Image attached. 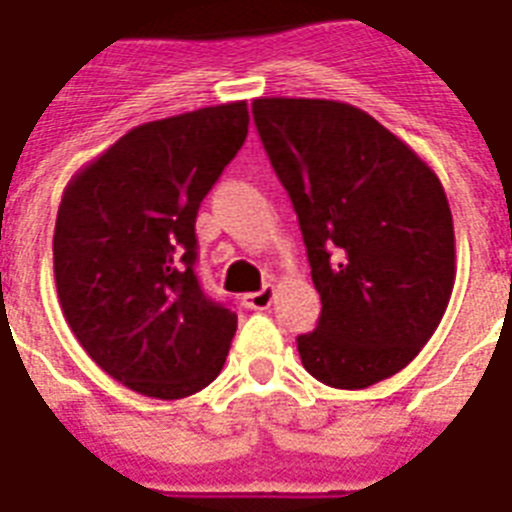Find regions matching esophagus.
Here are the masks:
<instances>
[{"mask_svg":"<svg viewBox=\"0 0 512 512\" xmlns=\"http://www.w3.org/2000/svg\"><path fill=\"white\" fill-rule=\"evenodd\" d=\"M272 299H275V288H272V285H264L261 291L245 293L243 304L248 307V310H269Z\"/></svg>","mask_w":512,"mask_h":512,"instance_id":"34e87169","label":"esophagus"}]
</instances>
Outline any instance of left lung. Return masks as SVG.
Returning <instances> with one entry per match:
<instances>
[{
    "label": "left lung",
    "instance_id": "left-lung-1",
    "mask_svg": "<svg viewBox=\"0 0 512 512\" xmlns=\"http://www.w3.org/2000/svg\"><path fill=\"white\" fill-rule=\"evenodd\" d=\"M253 122L291 197L320 293L301 363L339 390L398 374L435 334L454 288L441 181L371 114L323 98H256Z\"/></svg>",
    "mask_w": 512,
    "mask_h": 512
}]
</instances>
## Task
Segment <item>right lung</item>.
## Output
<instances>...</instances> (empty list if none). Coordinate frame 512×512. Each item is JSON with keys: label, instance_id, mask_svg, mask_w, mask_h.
Masks as SVG:
<instances>
[{"label": "right lung", "instance_id": "1", "mask_svg": "<svg viewBox=\"0 0 512 512\" xmlns=\"http://www.w3.org/2000/svg\"><path fill=\"white\" fill-rule=\"evenodd\" d=\"M248 104L144 122L79 170L53 235L58 301L90 358L176 400L219 376L237 315L202 291L194 221L248 136Z\"/></svg>", "mask_w": 512, "mask_h": 512}]
</instances>
